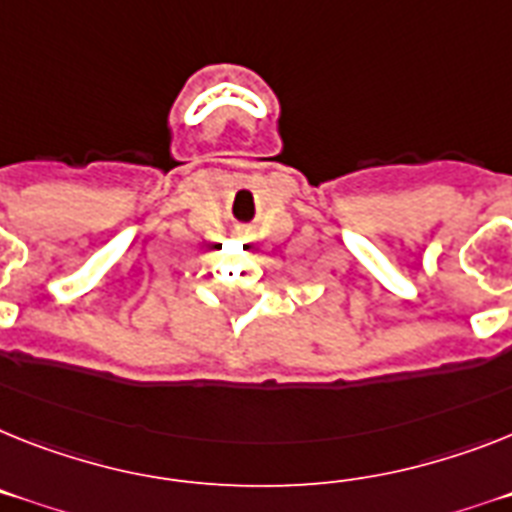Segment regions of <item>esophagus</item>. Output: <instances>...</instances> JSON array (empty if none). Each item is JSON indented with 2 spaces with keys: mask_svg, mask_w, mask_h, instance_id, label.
Segmentation results:
<instances>
[{
  "mask_svg": "<svg viewBox=\"0 0 512 512\" xmlns=\"http://www.w3.org/2000/svg\"><path fill=\"white\" fill-rule=\"evenodd\" d=\"M242 242H249V236H247V239H242Z\"/></svg>",
  "mask_w": 512,
  "mask_h": 512,
  "instance_id": "34e87169",
  "label": "esophagus"
}]
</instances>
